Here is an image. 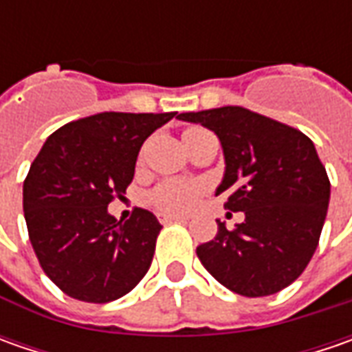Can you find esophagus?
<instances>
[{"label": "esophagus", "instance_id": "esophagus-1", "mask_svg": "<svg viewBox=\"0 0 352 352\" xmlns=\"http://www.w3.org/2000/svg\"><path fill=\"white\" fill-rule=\"evenodd\" d=\"M158 219H160L162 223H182V221H188V217H184V215H174V213H160Z\"/></svg>", "mask_w": 352, "mask_h": 352}]
</instances>
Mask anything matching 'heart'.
Wrapping results in <instances>:
<instances>
[{
	"instance_id": "heart-1",
	"label": "heart",
	"mask_w": 352,
	"mask_h": 352,
	"mask_svg": "<svg viewBox=\"0 0 352 352\" xmlns=\"http://www.w3.org/2000/svg\"><path fill=\"white\" fill-rule=\"evenodd\" d=\"M188 131H196V127L188 129ZM201 192H204V188L196 180L172 178V180H164L156 186L151 192V201L156 210L162 213H188L196 208Z\"/></svg>"
}]
</instances>
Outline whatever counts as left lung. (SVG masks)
Here are the masks:
<instances>
[{"mask_svg": "<svg viewBox=\"0 0 352 352\" xmlns=\"http://www.w3.org/2000/svg\"><path fill=\"white\" fill-rule=\"evenodd\" d=\"M213 131L223 146L217 196L245 221L197 247V258L225 288L247 298L290 286L318 249L331 184L302 131L239 105L180 113Z\"/></svg>", "mask_w": 352, "mask_h": 352, "instance_id": "1", "label": "left lung"}]
</instances>
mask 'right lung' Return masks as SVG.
Returning <instances> with one entry per match:
<instances>
[{
  "instance_id": "1",
  "label": "right lung",
  "mask_w": 352,
  "mask_h": 352,
  "mask_svg": "<svg viewBox=\"0 0 352 352\" xmlns=\"http://www.w3.org/2000/svg\"><path fill=\"white\" fill-rule=\"evenodd\" d=\"M170 113L103 111L54 131L23 184L34 254L66 296L107 304L133 290L153 263L162 225L151 211L117 221L107 206L125 194L135 162Z\"/></svg>"
}]
</instances>
